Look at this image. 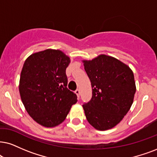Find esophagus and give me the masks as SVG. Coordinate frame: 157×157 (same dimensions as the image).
Segmentation results:
<instances>
[{
    "mask_svg": "<svg viewBox=\"0 0 157 157\" xmlns=\"http://www.w3.org/2000/svg\"><path fill=\"white\" fill-rule=\"evenodd\" d=\"M75 93H76L77 94V97H78V98H80V90H79V89H77L76 90H75Z\"/></svg>",
    "mask_w": 157,
    "mask_h": 157,
    "instance_id": "1",
    "label": "esophagus"
}]
</instances>
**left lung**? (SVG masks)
<instances>
[{"mask_svg": "<svg viewBox=\"0 0 157 157\" xmlns=\"http://www.w3.org/2000/svg\"><path fill=\"white\" fill-rule=\"evenodd\" d=\"M83 63L92 87V98L82 105L85 117L98 130L114 128L133 102L136 90L133 72L122 61L106 55Z\"/></svg>", "mask_w": 157, "mask_h": 157, "instance_id": "8db88e82", "label": "left lung"}]
</instances>
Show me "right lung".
I'll list each match as a JSON object with an SVG mask.
<instances>
[{"label": "right lung", "instance_id": "obj_1", "mask_svg": "<svg viewBox=\"0 0 157 157\" xmlns=\"http://www.w3.org/2000/svg\"><path fill=\"white\" fill-rule=\"evenodd\" d=\"M69 63L62 51L53 49L33 53L25 61L19 93L29 116L41 125H59L77 101V95L67 88Z\"/></svg>", "mask_w": 157, "mask_h": 157}]
</instances>
